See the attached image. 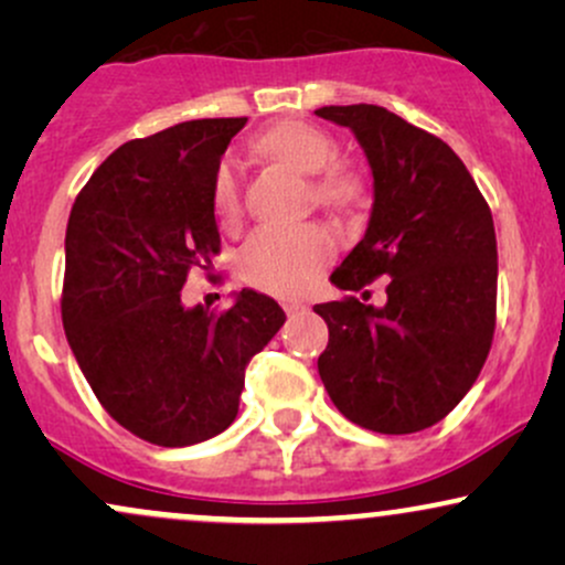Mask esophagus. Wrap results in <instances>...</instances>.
<instances>
[{"label": "esophagus", "mask_w": 565, "mask_h": 565, "mask_svg": "<svg viewBox=\"0 0 565 565\" xmlns=\"http://www.w3.org/2000/svg\"><path fill=\"white\" fill-rule=\"evenodd\" d=\"M284 310H287V316H297L300 310H305L302 302H284Z\"/></svg>", "instance_id": "1"}]
</instances>
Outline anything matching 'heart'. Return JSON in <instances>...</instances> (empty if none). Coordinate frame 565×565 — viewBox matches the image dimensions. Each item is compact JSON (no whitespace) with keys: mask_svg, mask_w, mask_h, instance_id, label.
I'll return each instance as SVG.
<instances>
[{"mask_svg":"<svg viewBox=\"0 0 565 565\" xmlns=\"http://www.w3.org/2000/svg\"><path fill=\"white\" fill-rule=\"evenodd\" d=\"M257 151L281 161L310 180L316 206L350 212L366 196V178L359 167L337 161V142L323 129L305 121H281L257 138ZM212 212L220 225L242 217V188L236 164L225 159L212 178ZM337 252L334 236L323 225L260 228L238 255V268L252 287L276 297H300L316 284Z\"/></svg>","mask_w":565,"mask_h":565,"instance_id":"b5f03b06","label":"heart"}]
</instances>
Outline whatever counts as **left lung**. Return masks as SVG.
<instances>
[{
	"instance_id": "left-lung-1",
	"label": "left lung",
	"mask_w": 565,
	"mask_h": 565,
	"mask_svg": "<svg viewBox=\"0 0 565 565\" xmlns=\"http://www.w3.org/2000/svg\"><path fill=\"white\" fill-rule=\"evenodd\" d=\"M364 148L374 204L364 238L332 274L361 291L387 276L382 308L316 305L329 345L319 374L350 423L406 436L440 423L478 380L497 323V236L462 159L382 106H323ZM369 297V291H364Z\"/></svg>"
}]
</instances>
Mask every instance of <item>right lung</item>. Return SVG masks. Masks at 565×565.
Wrapping results in <instances>:
<instances>
[{"mask_svg": "<svg viewBox=\"0 0 565 565\" xmlns=\"http://www.w3.org/2000/svg\"><path fill=\"white\" fill-rule=\"evenodd\" d=\"M242 119H193L129 140L71 206L63 329L103 408L157 446L217 436L238 414L246 364L287 316L242 289L223 313L183 305L191 268L220 252L212 178Z\"/></svg>", "mask_w": 565, "mask_h": 565, "instance_id": "obj_1", "label": "right lung"}]
</instances>
